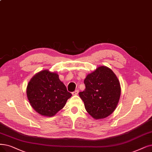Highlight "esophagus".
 I'll return each mask as SVG.
<instances>
[{"instance_id": "34e87169", "label": "esophagus", "mask_w": 152, "mask_h": 152, "mask_svg": "<svg viewBox=\"0 0 152 152\" xmlns=\"http://www.w3.org/2000/svg\"><path fill=\"white\" fill-rule=\"evenodd\" d=\"M78 92H79V90H76L74 91V92H72V95H77L78 94Z\"/></svg>"}]
</instances>
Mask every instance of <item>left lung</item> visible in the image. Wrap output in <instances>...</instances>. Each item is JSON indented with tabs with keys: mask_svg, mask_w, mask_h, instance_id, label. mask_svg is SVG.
Returning <instances> with one entry per match:
<instances>
[{
	"mask_svg": "<svg viewBox=\"0 0 152 152\" xmlns=\"http://www.w3.org/2000/svg\"><path fill=\"white\" fill-rule=\"evenodd\" d=\"M86 89L79 92L87 112L95 119L104 118L115 110L121 88L113 72L101 66L88 74L84 80Z\"/></svg>",
	"mask_w": 152,
	"mask_h": 152,
	"instance_id": "left-lung-1",
	"label": "left lung"
}]
</instances>
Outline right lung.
<instances>
[{"label": "right lung", "mask_w": 152, "mask_h": 152, "mask_svg": "<svg viewBox=\"0 0 152 152\" xmlns=\"http://www.w3.org/2000/svg\"><path fill=\"white\" fill-rule=\"evenodd\" d=\"M27 95L34 110L43 116L52 117L63 108L72 94L56 73L48 70L35 74L28 83Z\"/></svg>", "instance_id": "1"}]
</instances>
